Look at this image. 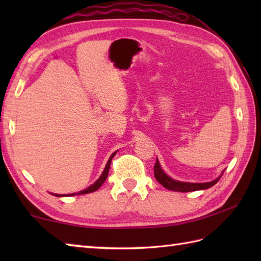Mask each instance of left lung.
I'll use <instances>...</instances> for the list:
<instances>
[{
  "label": "left lung",
  "mask_w": 261,
  "mask_h": 261,
  "mask_svg": "<svg viewBox=\"0 0 261 261\" xmlns=\"http://www.w3.org/2000/svg\"><path fill=\"white\" fill-rule=\"evenodd\" d=\"M153 173H154V177H156L157 181H159L165 188L170 191H175V192H193V191H199V190H206V188L212 187L213 185H215L216 182L219 181V179L221 178V174L218 178L208 181V182H185V181H178L175 180L173 178L165 173V171L160 167V164L158 162V159L156 160V164L153 166Z\"/></svg>",
  "instance_id": "obj_1"
}]
</instances>
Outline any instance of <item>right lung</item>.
Returning <instances> with one entry per match:
<instances>
[{
  "mask_svg": "<svg viewBox=\"0 0 261 261\" xmlns=\"http://www.w3.org/2000/svg\"><path fill=\"white\" fill-rule=\"evenodd\" d=\"M116 152H118V150H116L115 152H113L112 154H111L110 159L108 160V164H107V166H105V168H104V170H103L102 175L99 176V178H98V179H97L95 182H94L93 185H91L90 187H87L86 190H84V191H81V192H77V193H73V194H66V195H63V194H53V195L57 196V197H60V196H74V195H82V194L93 193V192L97 191L98 188L103 185V182L105 181V179L108 178L109 170H110V165H111V162H112V158L115 156V153H116Z\"/></svg>",
  "mask_w": 261,
  "mask_h": 261,
  "instance_id": "1",
  "label": "right lung"
}]
</instances>
